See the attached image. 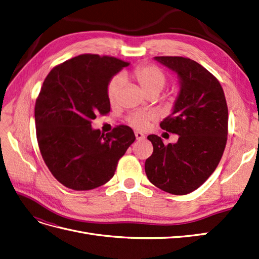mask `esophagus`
<instances>
[{
    "label": "esophagus",
    "instance_id": "obj_1",
    "mask_svg": "<svg viewBox=\"0 0 259 259\" xmlns=\"http://www.w3.org/2000/svg\"><path fill=\"white\" fill-rule=\"evenodd\" d=\"M135 137H136L137 140L145 139V135L143 134V133H140V132H135Z\"/></svg>",
    "mask_w": 259,
    "mask_h": 259
}]
</instances>
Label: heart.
<instances>
[{"instance_id":"b5f03b06","label":"heart","mask_w":259,"mask_h":259,"mask_svg":"<svg viewBox=\"0 0 259 259\" xmlns=\"http://www.w3.org/2000/svg\"><path fill=\"white\" fill-rule=\"evenodd\" d=\"M131 76L138 82L148 95L152 93H160L167 80L166 74L154 65L138 66L133 70ZM123 84L124 79L122 75L113 76L109 81L107 86V96L111 104H115L119 99ZM149 120H150V116L146 113H132L127 117V122L137 130H145L148 126Z\"/></svg>"}]
</instances>
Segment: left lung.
I'll list each match as a JSON object with an SVG mask.
<instances>
[{"mask_svg":"<svg viewBox=\"0 0 259 259\" xmlns=\"http://www.w3.org/2000/svg\"><path fill=\"white\" fill-rule=\"evenodd\" d=\"M154 59L180 80L173 112L160 124L179 137L176 144L164 145L161 137L149 135L153 152L145 170L155 187L184 195L204 184L221 161L228 135V107L221 83L197 61L179 56Z\"/></svg>","mask_w":259,"mask_h":259,"instance_id":"left-lung-1","label":"left lung"}]
</instances>
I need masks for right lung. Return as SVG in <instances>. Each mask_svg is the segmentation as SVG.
<instances>
[{"mask_svg": "<svg viewBox=\"0 0 259 259\" xmlns=\"http://www.w3.org/2000/svg\"><path fill=\"white\" fill-rule=\"evenodd\" d=\"M128 65L83 54L54 67L45 77L34 108L36 139L46 166L69 189L91 190L108 183L135 142L126 125L107 134L92 128L98 113L110 112L109 81Z\"/></svg>", "mask_w": 259, "mask_h": 259, "instance_id": "right-lung-1", "label": "right lung"}]
</instances>
